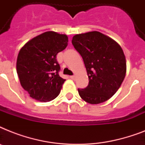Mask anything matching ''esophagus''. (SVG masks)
Segmentation results:
<instances>
[{"label": "esophagus", "instance_id": "obj_1", "mask_svg": "<svg viewBox=\"0 0 145 145\" xmlns=\"http://www.w3.org/2000/svg\"><path fill=\"white\" fill-rule=\"evenodd\" d=\"M70 78L72 80H74L75 79V76L74 75H73V76H70Z\"/></svg>", "mask_w": 145, "mask_h": 145}]
</instances>
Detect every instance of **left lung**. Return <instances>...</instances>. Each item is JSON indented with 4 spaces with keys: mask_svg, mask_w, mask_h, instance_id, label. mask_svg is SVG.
I'll return each instance as SVG.
<instances>
[{
    "mask_svg": "<svg viewBox=\"0 0 145 145\" xmlns=\"http://www.w3.org/2000/svg\"><path fill=\"white\" fill-rule=\"evenodd\" d=\"M72 44L83 58L89 77L87 87L78 89L80 96L92 105L110 99L126 76V57L121 46L96 31L74 35Z\"/></svg>",
    "mask_w": 145,
    "mask_h": 145,
    "instance_id": "left-lung-1",
    "label": "left lung"
}]
</instances>
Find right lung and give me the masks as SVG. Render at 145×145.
Instances as JSON below:
<instances>
[{"instance_id": "obj_1", "label": "right lung", "mask_w": 145, "mask_h": 145, "mask_svg": "<svg viewBox=\"0 0 145 145\" xmlns=\"http://www.w3.org/2000/svg\"><path fill=\"white\" fill-rule=\"evenodd\" d=\"M68 37L46 31L28 41L19 50L16 71L22 88L39 101H50L60 93L65 80L59 75L56 55L68 46Z\"/></svg>"}]
</instances>
